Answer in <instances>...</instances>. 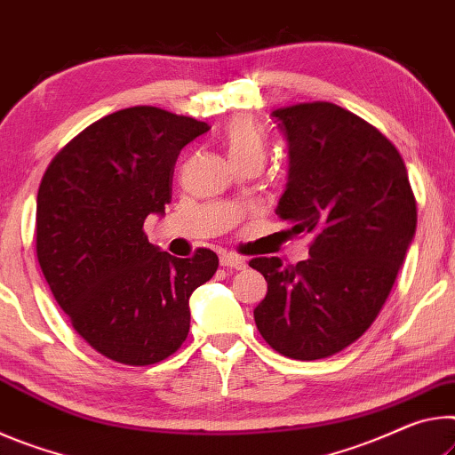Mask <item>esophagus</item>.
Returning <instances> with one entry per match:
<instances>
[{
  "label": "esophagus",
  "instance_id": "1",
  "mask_svg": "<svg viewBox=\"0 0 455 455\" xmlns=\"http://www.w3.org/2000/svg\"><path fill=\"white\" fill-rule=\"evenodd\" d=\"M220 262H221V266H226V267H234V270H243V267H245V259L242 256L228 254V251H223V254L220 256Z\"/></svg>",
  "mask_w": 455,
  "mask_h": 455
}]
</instances>
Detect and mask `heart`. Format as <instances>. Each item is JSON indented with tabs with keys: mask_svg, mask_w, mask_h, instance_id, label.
Masks as SVG:
<instances>
[{
	"mask_svg": "<svg viewBox=\"0 0 455 455\" xmlns=\"http://www.w3.org/2000/svg\"><path fill=\"white\" fill-rule=\"evenodd\" d=\"M223 143H226L229 159L234 165L248 161L264 163L267 145L262 129L250 116H235L223 129Z\"/></svg>",
	"mask_w": 455,
	"mask_h": 455,
	"instance_id": "b5f03b06",
	"label": "heart"
}]
</instances>
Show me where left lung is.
Instances as JSON below:
<instances>
[{
  "label": "left lung",
  "mask_w": 455,
  "mask_h": 455,
  "mask_svg": "<svg viewBox=\"0 0 455 455\" xmlns=\"http://www.w3.org/2000/svg\"><path fill=\"white\" fill-rule=\"evenodd\" d=\"M290 151L278 218L312 235L310 258H254L267 282L254 310L274 351L296 361L340 353L375 323L403 264L417 204L397 147L332 102L274 110Z\"/></svg>",
  "instance_id": "1"
}]
</instances>
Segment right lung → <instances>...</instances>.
<instances>
[{"label": "right lung", "mask_w": 455, "mask_h": 455, "mask_svg": "<svg viewBox=\"0 0 455 455\" xmlns=\"http://www.w3.org/2000/svg\"><path fill=\"white\" fill-rule=\"evenodd\" d=\"M210 131L157 107L102 116L66 143L42 177L36 256L70 324L110 361L147 367L189 332V296L220 259L173 258L147 240L148 213L171 201L181 148Z\"/></svg>", "instance_id": "right-lung-1"}]
</instances>
